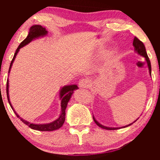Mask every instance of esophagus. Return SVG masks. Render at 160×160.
Returning a JSON list of instances; mask_svg holds the SVG:
<instances>
[{"instance_id":"obj_1","label":"esophagus","mask_w":160,"mask_h":160,"mask_svg":"<svg viewBox=\"0 0 160 160\" xmlns=\"http://www.w3.org/2000/svg\"><path fill=\"white\" fill-rule=\"evenodd\" d=\"M90 85V81L88 79H81L79 81V86L81 88H87Z\"/></svg>"}]
</instances>
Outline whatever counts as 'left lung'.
Instances as JSON below:
<instances>
[{
	"mask_svg": "<svg viewBox=\"0 0 160 160\" xmlns=\"http://www.w3.org/2000/svg\"><path fill=\"white\" fill-rule=\"evenodd\" d=\"M133 46H134V47H135V52H136L138 55H140V56L144 57V58H145V60H146V62H147V64H148V69H149V73H150V76H151V65H150V61L149 58H148V54H147L146 49H145L144 43H143L140 40H138L136 38V37H135V38H134V40H133ZM93 120H94L95 122L96 123L97 126H98L99 127L104 128V129H107V130H115V129H118V128H121L128 127V126H131V125L134 123L135 122H136L138 119L135 121H134L132 123L128 124V125H127V126H122V127H114V128H113V127H108V126H103V125L99 123L98 121L95 120L94 116H93Z\"/></svg>",
	"mask_w": 160,
	"mask_h": 160,
	"instance_id": "left-lung-1",
	"label": "left lung"
}]
</instances>
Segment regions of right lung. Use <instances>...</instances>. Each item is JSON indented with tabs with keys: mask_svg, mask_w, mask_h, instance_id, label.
Here are the masks:
<instances>
[{
	"mask_svg": "<svg viewBox=\"0 0 160 160\" xmlns=\"http://www.w3.org/2000/svg\"><path fill=\"white\" fill-rule=\"evenodd\" d=\"M47 32L45 28L42 27L41 25H32V27L29 29L28 34L27 38H25V40L20 43L19 47H18L17 49L16 50L15 54H14L13 58H12V62H11L10 68H9V73L10 72V69L12 68V63H13L14 60H15L16 55L19 52V49L23 47L24 46L28 44L30 42H32V40L37 39V38H41V37H44L47 34ZM79 89L78 86L74 85H68V86H64L63 87L60 89L59 92V98L61 99V113H60L59 117H58V119H56V120H54L53 122H49V123H44V124H35V123H32V122H28V121L24 120V119L22 118V117H19V115L16 113L15 110H14L13 107L12 106V104H11L10 101V96H9V80L7 79V99H8L9 104H10L11 108L12 109V111H14V113H16V117H19V118L21 120L22 122L27 126H28L29 127L32 129L38 130V131H54V130L58 129L59 128H61L62 126H63L64 122H65V109L67 108L68 103L70 98H71V95H72L73 93H74V91L76 90V89Z\"/></svg>",
	"mask_w": 160,
	"mask_h": 160,
	"instance_id": "obj_1",
	"label": "right lung"
}]
</instances>
